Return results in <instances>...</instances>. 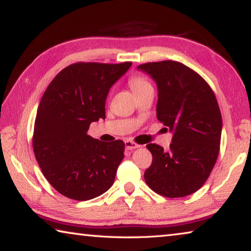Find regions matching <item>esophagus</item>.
Masks as SVG:
<instances>
[{
  "label": "esophagus",
  "instance_id": "34e87169",
  "mask_svg": "<svg viewBox=\"0 0 251 251\" xmlns=\"http://www.w3.org/2000/svg\"><path fill=\"white\" fill-rule=\"evenodd\" d=\"M125 147H126V150L133 151V150H136V148H139L141 146H139L138 144H136V143L131 142V141H126L125 142Z\"/></svg>",
  "mask_w": 251,
  "mask_h": 251
}]
</instances>
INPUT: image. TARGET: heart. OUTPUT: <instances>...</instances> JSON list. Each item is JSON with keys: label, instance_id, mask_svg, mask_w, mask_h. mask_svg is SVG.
<instances>
[{"label": "heart", "instance_id": "1", "mask_svg": "<svg viewBox=\"0 0 251 251\" xmlns=\"http://www.w3.org/2000/svg\"><path fill=\"white\" fill-rule=\"evenodd\" d=\"M129 86L131 90H133V92L136 93L144 90V88L146 87H150L151 84L148 83V80L145 77H143V76L135 75L133 77L129 78Z\"/></svg>", "mask_w": 251, "mask_h": 251}]
</instances>
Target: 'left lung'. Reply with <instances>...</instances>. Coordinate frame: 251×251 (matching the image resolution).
I'll use <instances>...</instances> for the list:
<instances>
[{
  "mask_svg": "<svg viewBox=\"0 0 251 251\" xmlns=\"http://www.w3.org/2000/svg\"><path fill=\"white\" fill-rule=\"evenodd\" d=\"M137 69L156 82L157 118L173 131L168 151L146 145L152 161L144 178L161 196H188L205 184L219 154L223 121L217 100L206 80L179 62L146 63Z\"/></svg>",
  "mask_w": 251,
  "mask_h": 251,
  "instance_id": "8db88e82",
  "label": "left lung"
}]
</instances>
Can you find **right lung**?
Here are the masks:
<instances>
[{"mask_svg":"<svg viewBox=\"0 0 251 251\" xmlns=\"http://www.w3.org/2000/svg\"><path fill=\"white\" fill-rule=\"evenodd\" d=\"M130 62L75 63L55 76L39 105L33 151L46 179L67 198L90 201L112 187L125 144L87 135L91 123L105 120L109 88Z\"/></svg>","mask_w":251,"mask_h":251,"instance_id":"add662e5","label":"right lung"}]
</instances>
